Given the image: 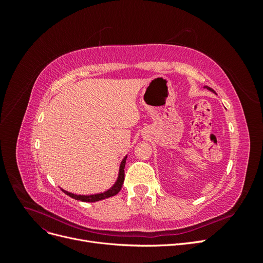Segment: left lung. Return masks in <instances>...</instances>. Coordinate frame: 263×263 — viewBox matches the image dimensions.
<instances>
[{"label": "left lung", "mask_w": 263, "mask_h": 263, "mask_svg": "<svg viewBox=\"0 0 263 263\" xmlns=\"http://www.w3.org/2000/svg\"><path fill=\"white\" fill-rule=\"evenodd\" d=\"M206 87H208V89H209V90H211V91H213V89H211V87H209V86H206ZM213 92H214V91H213Z\"/></svg>", "instance_id": "1"}]
</instances>
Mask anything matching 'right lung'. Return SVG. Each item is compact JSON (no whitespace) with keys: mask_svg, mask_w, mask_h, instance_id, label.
<instances>
[{"mask_svg":"<svg viewBox=\"0 0 263 263\" xmlns=\"http://www.w3.org/2000/svg\"><path fill=\"white\" fill-rule=\"evenodd\" d=\"M126 158H124V160L121 163V169H119V174H118V179L116 181L115 184L110 187L109 190H107L106 192L104 193H100V194H93V195H77V194H72L70 192H67V191L62 190L63 192H65L67 195H69L70 197L74 198V200L78 201H81V202H97V201H101V200H104V198L110 197V196H114L116 195L119 191H121L122 186H123V183H124V179H125V163H126Z\"/></svg>","mask_w":263,"mask_h":263,"instance_id":"obj_1","label":"right lung"}]
</instances>
